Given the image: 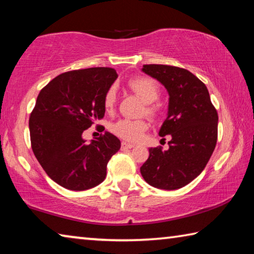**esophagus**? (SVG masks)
Listing matches in <instances>:
<instances>
[{
    "label": "esophagus",
    "instance_id": "esophagus-1",
    "mask_svg": "<svg viewBox=\"0 0 254 254\" xmlns=\"http://www.w3.org/2000/svg\"><path fill=\"white\" fill-rule=\"evenodd\" d=\"M132 147H134V145H132V144L126 143V142H123V143H122V149H123V151H125V149L132 148Z\"/></svg>",
    "mask_w": 254,
    "mask_h": 254
}]
</instances>
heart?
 Wrapping results in <instances>:
<instances>
[{
    "mask_svg": "<svg viewBox=\"0 0 254 254\" xmlns=\"http://www.w3.org/2000/svg\"><path fill=\"white\" fill-rule=\"evenodd\" d=\"M130 89L142 98L145 103H147V114H154V108L151 103L155 102L160 97V89L156 83L148 77H135L128 83ZM117 100V89L115 85H111L107 90L103 98V105L107 110L114 108ZM147 124L144 120H131V119H119L111 125L110 129L116 136L120 137L127 142H138L142 139L144 131L146 130Z\"/></svg>",
    "mask_w": 254,
    "mask_h": 254,
    "instance_id": "obj_1",
    "label": "heart"
}]
</instances>
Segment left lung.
<instances>
[{
  "mask_svg": "<svg viewBox=\"0 0 254 254\" xmlns=\"http://www.w3.org/2000/svg\"><path fill=\"white\" fill-rule=\"evenodd\" d=\"M169 93L168 116L159 131L171 136L169 149L151 147L140 166L144 180L155 188L176 190L196 179L205 169L217 142L218 115L206 85L185 68L143 65Z\"/></svg>",
  "mask_w": 254,
  "mask_h": 254,
  "instance_id": "8db88e82",
  "label": "left lung"
}]
</instances>
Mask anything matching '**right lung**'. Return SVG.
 Returning a JSON list of instances; mask_svg holds the SVG:
<instances>
[{"instance_id": "1", "label": "right lung", "mask_w": 254, "mask_h": 254, "mask_svg": "<svg viewBox=\"0 0 254 254\" xmlns=\"http://www.w3.org/2000/svg\"><path fill=\"white\" fill-rule=\"evenodd\" d=\"M117 77L110 67L70 70L38 94L29 119L33 154L48 177L66 189L82 191L101 184L108 162L119 151L120 140L109 131L90 143L82 137L105 116L103 98Z\"/></svg>"}]
</instances>
